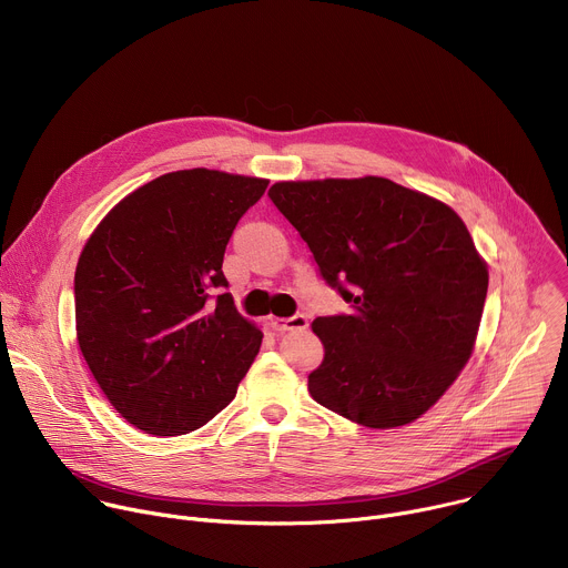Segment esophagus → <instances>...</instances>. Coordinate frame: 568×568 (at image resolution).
Listing matches in <instances>:
<instances>
[{"instance_id": "obj_1", "label": "esophagus", "mask_w": 568, "mask_h": 568, "mask_svg": "<svg viewBox=\"0 0 568 568\" xmlns=\"http://www.w3.org/2000/svg\"><path fill=\"white\" fill-rule=\"evenodd\" d=\"M310 326V318L305 314H294L290 318H272V328L278 333H287V331H307Z\"/></svg>"}]
</instances>
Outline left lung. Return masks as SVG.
I'll return each mask as SVG.
<instances>
[{"label": "left lung", "mask_w": 568, "mask_h": 568, "mask_svg": "<svg viewBox=\"0 0 568 568\" xmlns=\"http://www.w3.org/2000/svg\"><path fill=\"white\" fill-rule=\"evenodd\" d=\"M276 209L351 314L316 316L323 407L371 429L418 420L467 364L488 265L454 209L384 178L276 182Z\"/></svg>", "instance_id": "8db88e82"}]
</instances>
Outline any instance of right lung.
<instances>
[{"mask_svg": "<svg viewBox=\"0 0 568 568\" xmlns=\"http://www.w3.org/2000/svg\"><path fill=\"white\" fill-rule=\"evenodd\" d=\"M267 184L209 169L161 175L123 197L85 242L73 276L78 346L136 429H200L258 355L263 333L222 292V261ZM213 288L221 294L209 304Z\"/></svg>", "mask_w": 568, "mask_h": 568, "instance_id": "right-lung-1", "label": "right lung"}]
</instances>
